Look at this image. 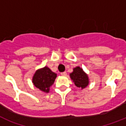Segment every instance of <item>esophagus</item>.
Returning <instances> with one entry per match:
<instances>
[{
  "mask_svg": "<svg viewBox=\"0 0 126 126\" xmlns=\"http://www.w3.org/2000/svg\"><path fill=\"white\" fill-rule=\"evenodd\" d=\"M61 75H62V76H66V75H67V73H66V72H63V73H61Z\"/></svg>",
  "mask_w": 126,
  "mask_h": 126,
  "instance_id": "esophagus-1",
  "label": "esophagus"
}]
</instances>
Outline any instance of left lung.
Returning a JSON list of instances; mask_svg holds the SVG:
<instances>
[{"mask_svg":"<svg viewBox=\"0 0 126 126\" xmlns=\"http://www.w3.org/2000/svg\"><path fill=\"white\" fill-rule=\"evenodd\" d=\"M70 77L75 86L82 90L86 88L90 83L88 75L80 67L73 68V71L70 73Z\"/></svg>","mask_w":126,"mask_h":126,"instance_id":"8db88e82","label":"left lung"}]
</instances>
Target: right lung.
Instances as JSON below:
<instances>
[{
  "instance_id": "obj_1",
  "label": "right lung",
  "mask_w": 126,
  "mask_h": 126,
  "mask_svg": "<svg viewBox=\"0 0 126 126\" xmlns=\"http://www.w3.org/2000/svg\"><path fill=\"white\" fill-rule=\"evenodd\" d=\"M56 77V73L52 72L47 67H44L36 70L32 77V82L40 91L49 93V88L53 84Z\"/></svg>"
}]
</instances>
